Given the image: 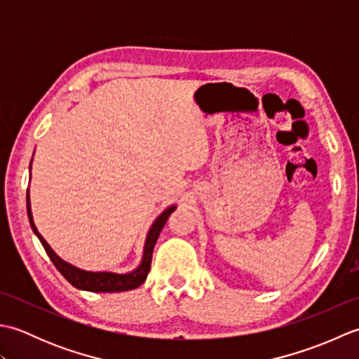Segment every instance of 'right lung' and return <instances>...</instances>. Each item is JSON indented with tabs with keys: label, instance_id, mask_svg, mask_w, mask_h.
Wrapping results in <instances>:
<instances>
[{
	"label": "right lung",
	"instance_id": "1",
	"mask_svg": "<svg viewBox=\"0 0 359 359\" xmlns=\"http://www.w3.org/2000/svg\"><path fill=\"white\" fill-rule=\"evenodd\" d=\"M32 163V162H30ZM175 210V207H170L165 210L162 215H160L156 222L152 224L151 230L147 236V242H144V251H143V259L139 269L126 273V274H117V273H109V271H86L80 270L77 266L65 262L63 259H60L53 250L49 247V243L43 239V236L38 233L36 226L32 219V211H30V202H29V189H27V216L30 226H32L34 233L38 236L41 245L44 247L46 253L50 257L52 264L57 266V270L63 274L66 280L72 284L75 288L79 290H86V292H94V293H116V292H126V290H134L140 287L144 280L151 269V261H152V251H154V245L158 239V234L165 226L168 217L171 216V212Z\"/></svg>",
	"mask_w": 359,
	"mask_h": 359
}]
</instances>
